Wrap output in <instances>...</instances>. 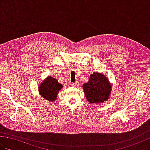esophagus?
<instances>
[{
	"mask_svg": "<svg viewBox=\"0 0 150 150\" xmlns=\"http://www.w3.org/2000/svg\"><path fill=\"white\" fill-rule=\"evenodd\" d=\"M71 85L73 86H74V87H78V86H79V84L78 83V82H75V83H72Z\"/></svg>",
	"mask_w": 150,
	"mask_h": 150,
	"instance_id": "obj_1",
	"label": "esophagus"
}]
</instances>
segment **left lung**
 Returning <instances> with one entry per match:
<instances>
[{
    "mask_svg": "<svg viewBox=\"0 0 150 150\" xmlns=\"http://www.w3.org/2000/svg\"><path fill=\"white\" fill-rule=\"evenodd\" d=\"M82 88L88 103L102 104L109 99L112 86L106 75L94 72L90 75L87 83L82 85Z\"/></svg>",
    "mask_w": 150,
    "mask_h": 150,
    "instance_id": "8db88e82",
    "label": "left lung"
}]
</instances>
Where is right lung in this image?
I'll return each instance as SVG.
<instances>
[{
    "mask_svg": "<svg viewBox=\"0 0 150 150\" xmlns=\"http://www.w3.org/2000/svg\"><path fill=\"white\" fill-rule=\"evenodd\" d=\"M62 87V84L59 83L56 79L48 76L40 84L39 92L44 99L52 103L57 100V95Z\"/></svg>",
    "mask_w": 150,
    "mask_h": 150,
    "instance_id": "obj_1",
    "label": "right lung"
}]
</instances>
